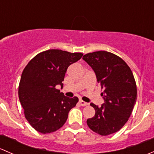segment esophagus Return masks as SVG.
<instances>
[{
	"label": "esophagus",
	"mask_w": 154,
	"mask_h": 154,
	"mask_svg": "<svg viewBox=\"0 0 154 154\" xmlns=\"http://www.w3.org/2000/svg\"><path fill=\"white\" fill-rule=\"evenodd\" d=\"M79 103H80V106H87V105L88 104V103H86V102L83 101V100H80V101H79Z\"/></svg>",
	"instance_id": "obj_1"
}]
</instances>
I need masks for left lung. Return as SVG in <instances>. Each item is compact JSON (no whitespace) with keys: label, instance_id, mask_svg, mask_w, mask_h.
I'll use <instances>...</instances> for the list:
<instances>
[{"label":"left lung","instance_id":"left-lung-1","mask_svg":"<svg viewBox=\"0 0 154 154\" xmlns=\"http://www.w3.org/2000/svg\"><path fill=\"white\" fill-rule=\"evenodd\" d=\"M95 73L97 83L103 90L104 103L95 109L87 125L100 136L119 131L127 123L136 102L137 88L133 72L121 57L105 51L88 53L83 57Z\"/></svg>","mask_w":154,"mask_h":154}]
</instances>
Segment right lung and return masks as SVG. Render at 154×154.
<instances>
[{
	"label": "right lung",
	"instance_id": "right-lung-1",
	"mask_svg": "<svg viewBox=\"0 0 154 154\" xmlns=\"http://www.w3.org/2000/svg\"><path fill=\"white\" fill-rule=\"evenodd\" d=\"M82 56V53L48 50L37 54L24 68L18 97L26 119L39 133H53L63 127L78 102V97L69 98L56 86H63L68 66Z\"/></svg>",
	"mask_w": 154,
	"mask_h": 154
}]
</instances>
